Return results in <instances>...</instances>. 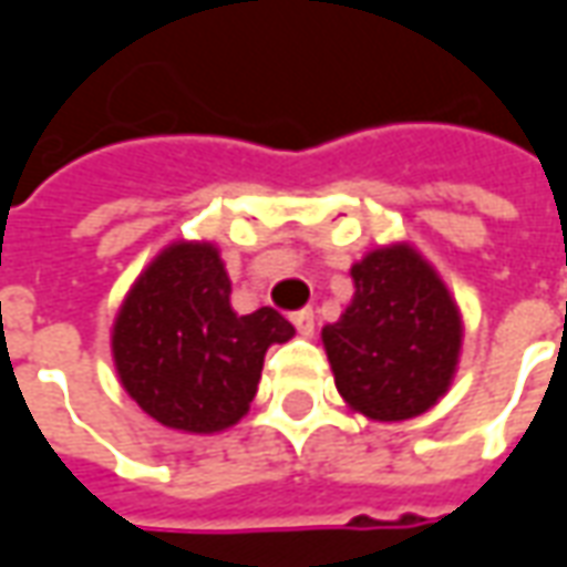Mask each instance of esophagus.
Here are the masks:
<instances>
[{
    "label": "esophagus",
    "mask_w": 567,
    "mask_h": 567,
    "mask_svg": "<svg viewBox=\"0 0 567 567\" xmlns=\"http://www.w3.org/2000/svg\"><path fill=\"white\" fill-rule=\"evenodd\" d=\"M290 320H292V327L299 329L302 336H311V332H315V311H311V308H299V311H292Z\"/></svg>",
    "instance_id": "34e87169"
}]
</instances>
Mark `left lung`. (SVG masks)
Wrapping results in <instances>:
<instances>
[{"label":"left lung","instance_id":"1","mask_svg":"<svg viewBox=\"0 0 567 567\" xmlns=\"http://www.w3.org/2000/svg\"><path fill=\"white\" fill-rule=\"evenodd\" d=\"M351 277L348 311L323 327L336 388L367 419H415L455 375L457 305L431 265L405 244L369 252Z\"/></svg>","mask_w":567,"mask_h":567}]
</instances>
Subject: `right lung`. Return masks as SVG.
I'll list each match as a JSON object with an SVG mask.
<instances>
[{"label":"right lung","instance_id":"obj_1","mask_svg":"<svg viewBox=\"0 0 567 567\" xmlns=\"http://www.w3.org/2000/svg\"><path fill=\"white\" fill-rule=\"evenodd\" d=\"M275 308L238 315L210 244H174L127 292L112 354L124 391L164 427L223 431L250 409L268 344L292 339Z\"/></svg>","mask_w":567,"mask_h":567}]
</instances>
